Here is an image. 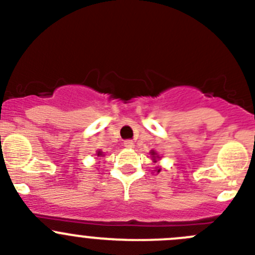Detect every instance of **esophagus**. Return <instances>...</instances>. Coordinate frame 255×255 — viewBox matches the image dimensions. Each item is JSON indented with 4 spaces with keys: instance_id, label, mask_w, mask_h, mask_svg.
<instances>
[{
    "instance_id": "34e87169",
    "label": "esophagus",
    "mask_w": 255,
    "mask_h": 255,
    "mask_svg": "<svg viewBox=\"0 0 255 255\" xmlns=\"http://www.w3.org/2000/svg\"><path fill=\"white\" fill-rule=\"evenodd\" d=\"M124 146L131 149V147H134V141H132V140H125V141H124Z\"/></svg>"
}]
</instances>
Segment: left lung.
Wrapping results in <instances>:
<instances>
[{
  "mask_svg": "<svg viewBox=\"0 0 255 255\" xmlns=\"http://www.w3.org/2000/svg\"><path fill=\"white\" fill-rule=\"evenodd\" d=\"M150 154H151L152 155V161H154V162H156V160L157 159H159V156H157V154H156V152H155L154 151V150H152V151L151 152H150ZM159 171H160V168L159 169H157V173H159Z\"/></svg>",
  "mask_w": 255,
  "mask_h": 255,
  "instance_id": "left-lung-1",
  "label": "left lung"
}]
</instances>
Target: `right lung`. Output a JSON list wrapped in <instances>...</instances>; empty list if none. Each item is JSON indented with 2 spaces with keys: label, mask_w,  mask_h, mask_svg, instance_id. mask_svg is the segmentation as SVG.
I'll return each instance as SVG.
<instances>
[{
  "label": "right lung",
  "mask_w": 255,
  "mask_h": 255,
  "mask_svg": "<svg viewBox=\"0 0 255 255\" xmlns=\"http://www.w3.org/2000/svg\"><path fill=\"white\" fill-rule=\"evenodd\" d=\"M96 155H98V156H103V152L98 151V154H96Z\"/></svg>",
  "instance_id": "obj_1"
}]
</instances>
